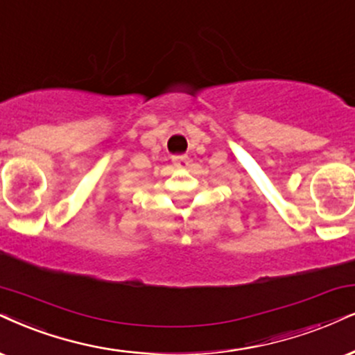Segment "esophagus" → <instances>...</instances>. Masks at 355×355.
Segmentation results:
<instances>
[{"label":"esophagus","mask_w":355,"mask_h":355,"mask_svg":"<svg viewBox=\"0 0 355 355\" xmlns=\"http://www.w3.org/2000/svg\"><path fill=\"white\" fill-rule=\"evenodd\" d=\"M172 162H173L175 167L183 168V167H187V165H188V157L187 155H175L172 159Z\"/></svg>","instance_id":"obj_1"}]
</instances>
